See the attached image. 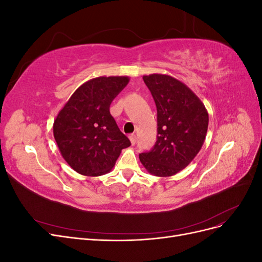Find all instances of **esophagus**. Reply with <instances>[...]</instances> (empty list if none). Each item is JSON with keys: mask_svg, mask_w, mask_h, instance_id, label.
Returning <instances> with one entry per match:
<instances>
[{"mask_svg": "<svg viewBox=\"0 0 262 262\" xmlns=\"http://www.w3.org/2000/svg\"><path fill=\"white\" fill-rule=\"evenodd\" d=\"M129 139H130V142H131V144H132V145L136 144V142H137V137H136V134H130V136H129Z\"/></svg>", "mask_w": 262, "mask_h": 262, "instance_id": "34e87169", "label": "esophagus"}]
</instances>
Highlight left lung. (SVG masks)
Masks as SVG:
<instances>
[{"instance_id": "obj_1", "label": "left lung", "mask_w": 262, "mask_h": 262, "mask_svg": "<svg viewBox=\"0 0 262 262\" xmlns=\"http://www.w3.org/2000/svg\"><path fill=\"white\" fill-rule=\"evenodd\" d=\"M157 109V141L139 155L145 169L169 177L186 168L204 143L209 114L200 98L177 78L166 74L143 76Z\"/></svg>"}]
</instances>
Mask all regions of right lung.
Instances as JSON below:
<instances>
[{
	"mask_svg": "<svg viewBox=\"0 0 262 262\" xmlns=\"http://www.w3.org/2000/svg\"><path fill=\"white\" fill-rule=\"evenodd\" d=\"M129 83V76H99L73 93L53 122L62 157L83 176H102L113 169L121 150L131 145L119 130L109 107Z\"/></svg>",
	"mask_w": 262,
	"mask_h": 262,
	"instance_id": "obj_1",
	"label": "right lung"
}]
</instances>
